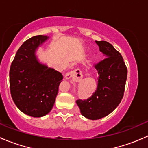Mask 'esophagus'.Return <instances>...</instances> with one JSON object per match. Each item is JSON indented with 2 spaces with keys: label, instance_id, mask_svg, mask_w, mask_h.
Listing matches in <instances>:
<instances>
[{
  "label": "esophagus",
  "instance_id": "1",
  "mask_svg": "<svg viewBox=\"0 0 148 148\" xmlns=\"http://www.w3.org/2000/svg\"><path fill=\"white\" fill-rule=\"evenodd\" d=\"M65 78L67 79H71L74 81L79 82L82 79V71L79 69H76L67 73L65 75Z\"/></svg>",
  "mask_w": 148,
  "mask_h": 148
}]
</instances>
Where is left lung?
Returning <instances> with one entry per match:
<instances>
[{
  "label": "left lung",
  "mask_w": 148,
  "mask_h": 148,
  "mask_svg": "<svg viewBox=\"0 0 148 148\" xmlns=\"http://www.w3.org/2000/svg\"><path fill=\"white\" fill-rule=\"evenodd\" d=\"M104 60L95 65L97 70V88L87 99L76 101L82 114L89 120H99L112 112L119 105L125 92L127 69L122 55L111 44L97 41Z\"/></svg>",
  "instance_id": "1"
}]
</instances>
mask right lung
Segmentation results:
<instances>
[{
  "label": "right lung",
  "instance_id": "1",
  "mask_svg": "<svg viewBox=\"0 0 148 148\" xmlns=\"http://www.w3.org/2000/svg\"><path fill=\"white\" fill-rule=\"evenodd\" d=\"M38 35L25 41L17 51L10 66L12 99L23 113L41 117L50 112L54 104L62 73L38 61L36 52L49 39Z\"/></svg>",
  "mask_w": 148,
  "mask_h": 148
}]
</instances>
